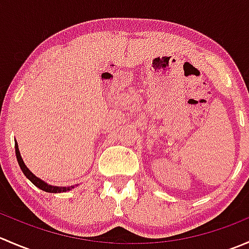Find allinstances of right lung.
Returning a JSON list of instances; mask_svg holds the SVG:
<instances>
[{"instance_id": "add662e5", "label": "right lung", "mask_w": 249, "mask_h": 249, "mask_svg": "<svg viewBox=\"0 0 249 249\" xmlns=\"http://www.w3.org/2000/svg\"><path fill=\"white\" fill-rule=\"evenodd\" d=\"M16 155H17L18 162H19L20 169H21V171L24 172V175L26 176L27 179L31 180V182L34 183V184L36 185L37 188H39V189L43 190V192L54 193V194H55V193H66V192H69V190H72L74 188V185H71V187H56V185L48 184L47 182L42 180L41 178L36 177V176H35L34 173L30 171L29 169H27L26 165H25L24 160H22L21 155H20V150H19V147H18L17 141H16ZM76 187H77V185H76Z\"/></svg>"}]
</instances>
